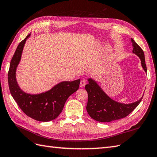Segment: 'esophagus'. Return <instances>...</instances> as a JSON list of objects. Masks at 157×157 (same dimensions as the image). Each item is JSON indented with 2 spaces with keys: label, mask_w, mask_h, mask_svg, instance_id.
<instances>
[{
  "label": "esophagus",
  "mask_w": 157,
  "mask_h": 157,
  "mask_svg": "<svg viewBox=\"0 0 157 157\" xmlns=\"http://www.w3.org/2000/svg\"><path fill=\"white\" fill-rule=\"evenodd\" d=\"M86 84V81L85 79H82L81 82H80V86L81 87H84Z\"/></svg>",
  "instance_id": "esophagus-1"
}]
</instances>
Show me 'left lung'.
Wrapping results in <instances>:
<instances>
[{
    "mask_svg": "<svg viewBox=\"0 0 157 157\" xmlns=\"http://www.w3.org/2000/svg\"><path fill=\"white\" fill-rule=\"evenodd\" d=\"M131 41L132 52L140 59L142 68L146 73L144 53L132 38ZM88 84L85 86L88 95L86 110L91 118L99 122H111L125 117L134 111L143 98L142 96L138 101L129 104L119 102L110 98L92 78H88Z\"/></svg>",
    "mask_w": 157,
    "mask_h": 157,
    "instance_id": "8db88e82",
    "label": "left lung"
}]
</instances>
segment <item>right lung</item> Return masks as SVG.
I'll list each match as a JSON object with an SVG mask.
<instances>
[{
    "label": "right lung",
    "mask_w": 157,
    "mask_h": 157,
    "mask_svg": "<svg viewBox=\"0 0 157 157\" xmlns=\"http://www.w3.org/2000/svg\"><path fill=\"white\" fill-rule=\"evenodd\" d=\"M28 34L19 43L10 63L8 73L9 90L13 99L25 114L39 121H50L56 119L64 107L67 100L79 88L80 79L61 82L49 90L39 94H29L20 88L17 82L16 71L21 61L23 47Z\"/></svg>",
    "instance_id": "add662e5"
}]
</instances>
